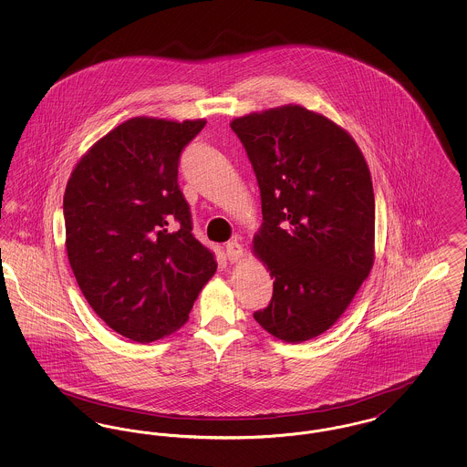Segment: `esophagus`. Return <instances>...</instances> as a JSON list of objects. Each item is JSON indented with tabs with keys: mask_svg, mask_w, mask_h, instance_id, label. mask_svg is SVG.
I'll return each mask as SVG.
<instances>
[{
	"mask_svg": "<svg viewBox=\"0 0 467 467\" xmlns=\"http://www.w3.org/2000/svg\"><path fill=\"white\" fill-rule=\"evenodd\" d=\"M225 255H227V259H229L231 263L242 261V257H244V248H242V244H238L236 240H234V242H227V244H225Z\"/></svg>",
	"mask_w": 467,
	"mask_h": 467,
	"instance_id": "1",
	"label": "esophagus"
}]
</instances>
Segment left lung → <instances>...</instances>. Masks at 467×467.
<instances>
[{"instance_id": "1", "label": "left lung", "mask_w": 467, "mask_h": 467, "mask_svg": "<svg viewBox=\"0 0 467 467\" xmlns=\"http://www.w3.org/2000/svg\"><path fill=\"white\" fill-rule=\"evenodd\" d=\"M261 189L254 252L273 297L254 318L287 343L326 333L348 308L375 259V192L354 138L299 105L231 122Z\"/></svg>"}]
</instances>
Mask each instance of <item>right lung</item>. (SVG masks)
<instances>
[{"mask_svg": "<svg viewBox=\"0 0 467 467\" xmlns=\"http://www.w3.org/2000/svg\"><path fill=\"white\" fill-rule=\"evenodd\" d=\"M204 124L130 119L98 140L67 180L69 266L96 315L136 343L182 327L217 271L178 185L180 154Z\"/></svg>", "mask_w": 467, "mask_h": 467, "instance_id": "1", "label": "right lung"}]
</instances>
